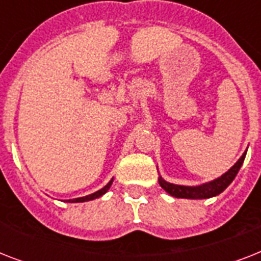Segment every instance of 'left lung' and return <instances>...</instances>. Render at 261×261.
I'll list each match as a JSON object with an SVG mask.
<instances>
[{"label":"left lung","mask_w":261,"mask_h":261,"mask_svg":"<svg viewBox=\"0 0 261 261\" xmlns=\"http://www.w3.org/2000/svg\"><path fill=\"white\" fill-rule=\"evenodd\" d=\"M247 151L241 155V159L233 165L225 174H222L221 177L215 178L214 181L206 182L202 186L198 187H186V186H176V184H171V182L165 181L163 178H159L160 186L163 187L164 190L167 191L168 194L174 196V198H186V199H207L213 198L215 195H219L222 191L227 188V186L230 184L234 177L239 173L240 168L243 165L244 160H245Z\"/></svg>","instance_id":"obj_1"}]
</instances>
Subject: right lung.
<instances>
[{
	"label": "right lung",
	"instance_id": "right-lung-1",
	"mask_svg": "<svg viewBox=\"0 0 261 261\" xmlns=\"http://www.w3.org/2000/svg\"><path fill=\"white\" fill-rule=\"evenodd\" d=\"M111 184H112V180H111L108 184H107L104 188H101L100 191H97V192H94V194H90L88 195V196H84V198H77V199H73V200H67V202H71V203H79V202H88V200H93V199L96 198H100L101 195H104L107 192V191L110 190Z\"/></svg>",
	"mask_w": 261,
	"mask_h": 261
}]
</instances>
